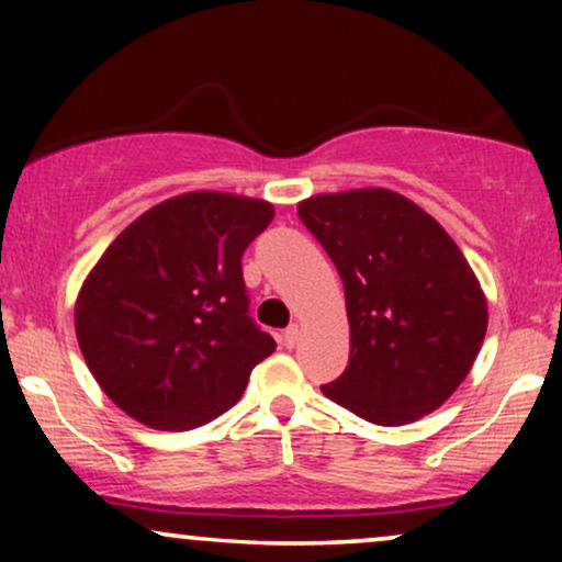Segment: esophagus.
Returning a JSON list of instances; mask_svg holds the SVG:
<instances>
[{
    "mask_svg": "<svg viewBox=\"0 0 562 562\" xmlns=\"http://www.w3.org/2000/svg\"><path fill=\"white\" fill-rule=\"evenodd\" d=\"M299 340H302V327L291 325V327L283 329V345H286V348H294Z\"/></svg>",
    "mask_w": 562,
    "mask_h": 562,
    "instance_id": "34e87169",
    "label": "esophagus"
}]
</instances>
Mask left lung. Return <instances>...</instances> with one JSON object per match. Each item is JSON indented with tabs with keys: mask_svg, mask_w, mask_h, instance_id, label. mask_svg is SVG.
Masks as SVG:
<instances>
[{
	"mask_svg": "<svg viewBox=\"0 0 562 562\" xmlns=\"http://www.w3.org/2000/svg\"><path fill=\"white\" fill-rule=\"evenodd\" d=\"M299 217L333 258L350 319L348 368L322 394L383 427L448 402L479 356L488 310L440 222L389 189L304 199Z\"/></svg>",
	"mask_w": 562,
	"mask_h": 562,
	"instance_id": "8db88e82",
	"label": "left lung"
}]
</instances>
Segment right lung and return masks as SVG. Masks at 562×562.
Here are the masks:
<instances>
[{"mask_svg":"<svg viewBox=\"0 0 562 562\" xmlns=\"http://www.w3.org/2000/svg\"><path fill=\"white\" fill-rule=\"evenodd\" d=\"M271 220L263 199L189 191L140 214L91 268L76 299L79 348L140 425H206L276 350L250 319L240 263Z\"/></svg>","mask_w":562,"mask_h":562,"instance_id":"obj_1","label":"right lung"}]
</instances>
